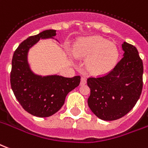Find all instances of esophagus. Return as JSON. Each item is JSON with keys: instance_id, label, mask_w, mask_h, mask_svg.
I'll return each mask as SVG.
<instances>
[{"instance_id": "1", "label": "esophagus", "mask_w": 148, "mask_h": 148, "mask_svg": "<svg viewBox=\"0 0 148 148\" xmlns=\"http://www.w3.org/2000/svg\"><path fill=\"white\" fill-rule=\"evenodd\" d=\"M85 83H86V79H85V77H82L81 78V85H85Z\"/></svg>"}]
</instances>
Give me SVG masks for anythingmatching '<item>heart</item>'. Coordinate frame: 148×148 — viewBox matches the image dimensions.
<instances>
[{
	"mask_svg": "<svg viewBox=\"0 0 148 148\" xmlns=\"http://www.w3.org/2000/svg\"><path fill=\"white\" fill-rule=\"evenodd\" d=\"M72 52L76 58L87 59L85 68L93 76L104 75L112 71L119 56L115 44L100 36L81 38L74 45Z\"/></svg>",
	"mask_w": 148,
	"mask_h": 148,
	"instance_id": "heart-1",
	"label": "heart"
}]
</instances>
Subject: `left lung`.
I'll return each mask as SVG.
<instances>
[{"instance_id":"8db88e82","label":"left lung","mask_w":148,"mask_h":148,"mask_svg":"<svg viewBox=\"0 0 148 148\" xmlns=\"http://www.w3.org/2000/svg\"><path fill=\"white\" fill-rule=\"evenodd\" d=\"M123 58L109 74L87 80L90 88L88 105L92 113L104 121L122 118L138 101L143 88V62L135 46L121 45Z\"/></svg>"}]
</instances>
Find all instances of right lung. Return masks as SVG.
I'll return each mask as SVG.
<instances>
[{"label": "right lung", "instance_id": "right-lung-1", "mask_svg": "<svg viewBox=\"0 0 148 148\" xmlns=\"http://www.w3.org/2000/svg\"><path fill=\"white\" fill-rule=\"evenodd\" d=\"M56 29H46L23 40L13 54L11 86L24 110L34 116H52L63 107L66 95L80 84L81 77H65L57 74L41 76L34 73L28 63L30 48L40 39L52 38Z\"/></svg>", "mask_w": 148, "mask_h": 148}]
</instances>
